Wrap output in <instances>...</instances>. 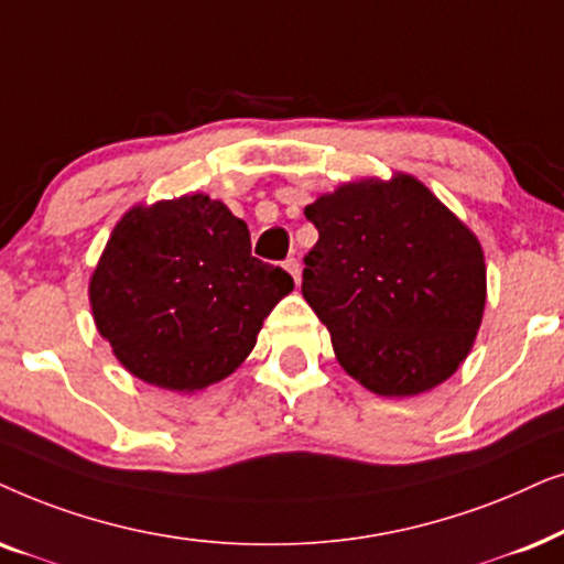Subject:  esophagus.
<instances>
[{
  "label": "esophagus",
  "mask_w": 564,
  "mask_h": 564,
  "mask_svg": "<svg viewBox=\"0 0 564 564\" xmlns=\"http://www.w3.org/2000/svg\"><path fill=\"white\" fill-rule=\"evenodd\" d=\"M283 268H286L289 270V273H291V278H294V281L299 283V281H302V265H299V260L296 258H289L286 262H283Z\"/></svg>",
  "instance_id": "esophagus-1"
}]
</instances>
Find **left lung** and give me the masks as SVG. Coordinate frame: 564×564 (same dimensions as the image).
I'll return each instance as SVG.
<instances>
[{
    "mask_svg": "<svg viewBox=\"0 0 564 564\" xmlns=\"http://www.w3.org/2000/svg\"><path fill=\"white\" fill-rule=\"evenodd\" d=\"M319 231L302 294L337 364L379 397H415L464 364L482 325L485 252L417 177H360L304 208Z\"/></svg>",
    "mask_w": 564,
    "mask_h": 564,
    "instance_id": "obj_1",
    "label": "left lung"
}]
</instances>
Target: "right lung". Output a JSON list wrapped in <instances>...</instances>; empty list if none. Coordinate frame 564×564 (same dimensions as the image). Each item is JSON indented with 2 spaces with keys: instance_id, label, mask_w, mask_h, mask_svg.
<instances>
[{
  "instance_id": "add662e5",
  "label": "right lung",
  "mask_w": 564,
  "mask_h": 564,
  "mask_svg": "<svg viewBox=\"0 0 564 564\" xmlns=\"http://www.w3.org/2000/svg\"><path fill=\"white\" fill-rule=\"evenodd\" d=\"M294 278L250 252L221 200L187 193L120 216L89 275L97 333L126 371L170 392L235 373Z\"/></svg>"
}]
</instances>
